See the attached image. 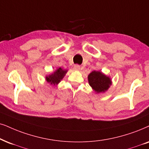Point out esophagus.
<instances>
[{"mask_svg":"<svg viewBox=\"0 0 149 149\" xmlns=\"http://www.w3.org/2000/svg\"><path fill=\"white\" fill-rule=\"evenodd\" d=\"M73 69H74V70L78 71V70H80V66H79L78 65H75L74 67H73Z\"/></svg>","mask_w":149,"mask_h":149,"instance_id":"esophagus-1","label":"esophagus"}]
</instances>
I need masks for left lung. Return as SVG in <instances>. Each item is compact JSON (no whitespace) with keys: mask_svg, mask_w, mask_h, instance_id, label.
I'll return each mask as SVG.
<instances>
[{"mask_svg":"<svg viewBox=\"0 0 149 149\" xmlns=\"http://www.w3.org/2000/svg\"><path fill=\"white\" fill-rule=\"evenodd\" d=\"M89 85L97 93L104 92L111 84V81L109 77L102 73L100 71H92L88 76Z\"/></svg>","mask_w":149,"mask_h":149,"instance_id":"left-lung-1","label":"left lung"}]
</instances>
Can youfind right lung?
<instances>
[{"instance_id": "obj_1", "label": "right lung", "mask_w": 149, "mask_h": 149, "mask_svg": "<svg viewBox=\"0 0 149 149\" xmlns=\"http://www.w3.org/2000/svg\"><path fill=\"white\" fill-rule=\"evenodd\" d=\"M66 73H67V71L63 70V69H61V67H60V68L58 69L54 73H52V75L47 77L46 80L48 82L55 85V84L59 83L60 81L63 78L64 76H65Z\"/></svg>"}]
</instances>
